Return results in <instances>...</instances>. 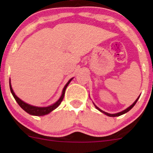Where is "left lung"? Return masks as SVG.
<instances>
[{
    "label": "left lung",
    "instance_id": "1",
    "mask_svg": "<svg viewBox=\"0 0 153 153\" xmlns=\"http://www.w3.org/2000/svg\"><path fill=\"white\" fill-rule=\"evenodd\" d=\"M140 96H138V98L136 100H135V101L134 103H132V104L131 105V106H129V107H128V108H126V109H124V111H121V112H119V113H116V114H109V113H107V112H105V111H103V110H101V109H100V108H99V107L98 106H96V105H95V103H94V106H95V107H96V108H97L98 110L99 111H101V112H102L103 114H106V116H108V117H119V116H121V115H122V114H126L127 113V112H128L129 111V110H131V108H133V107H134V106L135 104H136V103H137V101H138V99H139V98H140Z\"/></svg>",
    "mask_w": 153,
    "mask_h": 153
}]
</instances>
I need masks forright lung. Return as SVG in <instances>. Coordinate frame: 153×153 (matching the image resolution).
<instances>
[{
	"mask_svg": "<svg viewBox=\"0 0 153 153\" xmlns=\"http://www.w3.org/2000/svg\"><path fill=\"white\" fill-rule=\"evenodd\" d=\"M73 78H72L70 79V80H68V82L66 83V85H65V87L63 88V90L62 91V95H61V96L59 97V99L57 100L55 103H54L53 104L50 105V106H45V107L32 106V105H30L29 104V103L24 102V101H22V99H19L18 96L15 94V93L13 92V88H12V86H11V83H10V79L9 80V85H10V92H11V94L13 95V98H14L16 101V102L18 103V104L21 106V108L25 111L26 112H27L28 114H29L30 115L39 116V117H40V116L48 114H50V112H52V111L54 110L56 108H57V107L59 106V104H60L61 102L62 101L63 98H64L65 93L67 87H68V85H69V83L71 82V81Z\"/></svg>",
	"mask_w": 153,
	"mask_h": 153,
	"instance_id": "right-lung-1",
	"label": "right lung"
}]
</instances>
